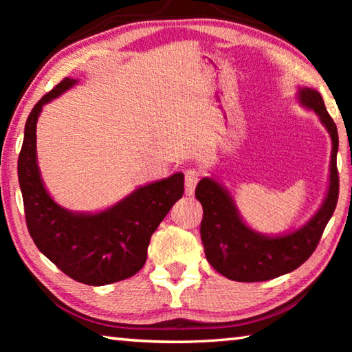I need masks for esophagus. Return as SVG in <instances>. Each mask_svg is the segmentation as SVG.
<instances>
[{
    "label": "esophagus",
    "mask_w": 352,
    "mask_h": 352,
    "mask_svg": "<svg viewBox=\"0 0 352 352\" xmlns=\"http://www.w3.org/2000/svg\"><path fill=\"white\" fill-rule=\"evenodd\" d=\"M200 180V174L195 169H189L186 170V174H184V192L186 195H192L195 186H197V183Z\"/></svg>",
    "instance_id": "1"
}]
</instances>
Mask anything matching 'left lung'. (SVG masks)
I'll return each mask as SVG.
<instances>
[{"instance_id":"left-lung-1","label":"left lung","mask_w":352,"mask_h":352,"mask_svg":"<svg viewBox=\"0 0 352 352\" xmlns=\"http://www.w3.org/2000/svg\"><path fill=\"white\" fill-rule=\"evenodd\" d=\"M298 104L315 111L332 141L329 184L318 211L307 222L283 234H264L248 226L233 195L222 183L205 177L195 188V197L204 206L200 236L210 264L220 275L239 283L269 281L294 272L317 248L338 199L337 152L338 133L321 94L309 87H298Z\"/></svg>"}]
</instances>
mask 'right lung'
Segmentation results:
<instances>
[{"label": "right lung", "instance_id": "1", "mask_svg": "<svg viewBox=\"0 0 352 352\" xmlns=\"http://www.w3.org/2000/svg\"><path fill=\"white\" fill-rule=\"evenodd\" d=\"M79 82L63 79L41 98L29 115L19 157V182L29 234L65 275L88 285L122 281L138 273L147 258L151 236L172 205L182 199L184 175L136 188L98 212L71 211L51 197L37 160V121L43 105Z\"/></svg>", "mask_w": 352, "mask_h": 352}]
</instances>
